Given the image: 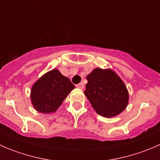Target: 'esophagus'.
<instances>
[{"mask_svg": "<svg viewBox=\"0 0 160 160\" xmlns=\"http://www.w3.org/2000/svg\"><path fill=\"white\" fill-rule=\"evenodd\" d=\"M77 88H79V89H83V88H84V85H83V83H78V84L77 85Z\"/></svg>", "mask_w": 160, "mask_h": 160, "instance_id": "esophagus-1", "label": "esophagus"}]
</instances>
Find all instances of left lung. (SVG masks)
Here are the masks:
<instances>
[{"mask_svg": "<svg viewBox=\"0 0 160 160\" xmlns=\"http://www.w3.org/2000/svg\"><path fill=\"white\" fill-rule=\"evenodd\" d=\"M85 95L100 115L111 118L126 108L128 92L122 79L111 69H94L87 76Z\"/></svg>", "mask_w": 160, "mask_h": 160, "instance_id": "obj_1", "label": "left lung"}]
</instances>
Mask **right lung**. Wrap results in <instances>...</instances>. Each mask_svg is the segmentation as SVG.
<instances>
[{"mask_svg":"<svg viewBox=\"0 0 160 160\" xmlns=\"http://www.w3.org/2000/svg\"><path fill=\"white\" fill-rule=\"evenodd\" d=\"M74 88L70 79L62 75L57 69H54L34 83L31 90V101L38 112L53 113Z\"/></svg>","mask_w":160,"mask_h":160,"instance_id":"obj_1","label":"right lung"}]
</instances>
